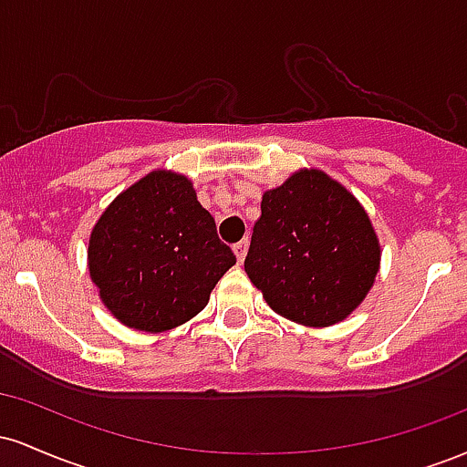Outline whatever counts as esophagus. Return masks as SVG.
<instances>
[{
	"instance_id": "1",
	"label": "esophagus",
	"mask_w": 467,
	"mask_h": 467,
	"mask_svg": "<svg viewBox=\"0 0 467 467\" xmlns=\"http://www.w3.org/2000/svg\"><path fill=\"white\" fill-rule=\"evenodd\" d=\"M233 250H234V254H237V261L241 264V261L245 259V254H248V239L237 241V244L233 245Z\"/></svg>"
}]
</instances>
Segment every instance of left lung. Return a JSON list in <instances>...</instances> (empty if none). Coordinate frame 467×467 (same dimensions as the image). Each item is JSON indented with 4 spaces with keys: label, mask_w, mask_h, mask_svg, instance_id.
Masks as SVG:
<instances>
[{
    "label": "left lung",
    "mask_w": 467,
    "mask_h": 467,
    "mask_svg": "<svg viewBox=\"0 0 467 467\" xmlns=\"http://www.w3.org/2000/svg\"><path fill=\"white\" fill-rule=\"evenodd\" d=\"M244 267L276 314L329 327L371 289L379 244L345 186L323 171H298L261 200Z\"/></svg>",
    "instance_id": "8db88e82"
}]
</instances>
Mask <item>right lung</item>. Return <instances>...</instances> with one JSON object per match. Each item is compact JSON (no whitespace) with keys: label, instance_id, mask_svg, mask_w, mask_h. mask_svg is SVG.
Listing matches in <instances>:
<instances>
[{"label":"right lung","instance_id":"right-lung-1","mask_svg":"<svg viewBox=\"0 0 467 467\" xmlns=\"http://www.w3.org/2000/svg\"><path fill=\"white\" fill-rule=\"evenodd\" d=\"M89 276L122 325L173 329L237 264L184 175L153 171L109 203L89 237Z\"/></svg>","mask_w":467,"mask_h":467}]
</instances>
